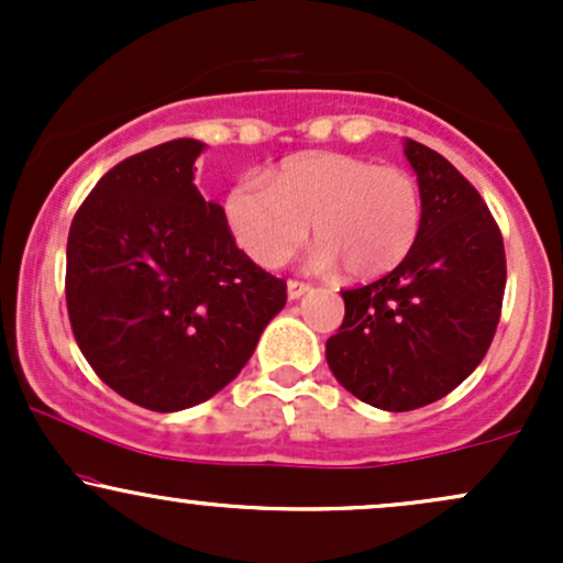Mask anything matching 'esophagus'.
I'll return each instance as SVG.
<instances>
[{"mask_svg":"<svg viewBox=\"0 0 563 563\" xmlns=\"http://www.w3.org/2000/svg\"><path fill=\"white\" fill-rule=\"evenodd\" d=\"M312 286L309 283H301V280H288V299H301L303 294H309Z\"/></svg>","mask_w":563,"mask_h":563,"instance_id":"obj_1","label":"esophagus"}]
</instances>
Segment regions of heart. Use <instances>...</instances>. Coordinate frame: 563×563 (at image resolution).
Segmentation results:
<instances>
[{
	"label": "heart",
	"mask_w": 563,
	"mask_h": 563,
	"mask_svg": "<svg viewBox=\"0 0 563 563\" xmlns=\"http://www.w3.org/2000/svg\"><path fill=\"white\" fill-rule=\"evenodd\" d=\"M224 217L235 243L260 267L286 264L312 222L314 267L339 262L352 280H376L416 249L423 196L399 166L349 153H301L269 172V187L241 179L224 200Z\"/></svg>",
	"instance_id": "1"
}]
</instances>
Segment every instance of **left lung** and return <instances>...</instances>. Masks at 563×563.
Returning <instances> with one entry per match:
<instances>
[{"mask_svg":"<svg viewBox=\"0 0 563 563\" xmlns=\"http://www.w3.org/2000/svg\"><path fill=\"white\" fill-rule=\"evenodd\" d=\"M423 224L416 249L389 275L341 290L344 322L325 344L335 380L389 412L448 397L487 354L500 322L506 249L476 187L416 140Z\"/></svg>","mask_w":563,"mask_h":563,"instance_id":"8db88e82","label":"left lung"}]
</instances>
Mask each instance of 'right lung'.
I'll list each match as a JSON object with an SVG mask.
<instances>
[{
  "mask_svg": "<svg viewBox=\"0 0 563 563\" xmlns=\"http://www.w3.org/2000/svg\"><path fill=\"white\" fill-rule=\"evenodd\" d=\"M203 147L183 137L115 164L68 232L76 344L113 391L156 412L224 389L286 307V280L238 249L222 206L192 185Z\"/></svg>",
  "mask_w": 563,
  "mask_h": 563,
  "instance_id": "obj_1",
  "label": "right lung"
}]
</instances>
